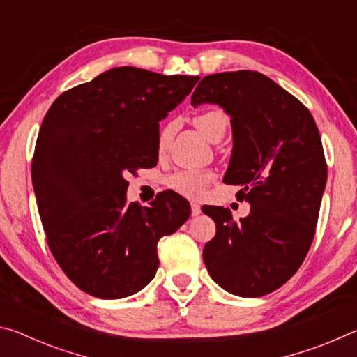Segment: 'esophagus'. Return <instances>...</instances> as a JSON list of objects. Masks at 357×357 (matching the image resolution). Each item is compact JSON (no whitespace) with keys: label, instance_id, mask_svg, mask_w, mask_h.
Masks as SVG:
<instances>
[{"label":"esophagus","instance_id":"obj_1","mask_svg":"<svg viewBox=\"0 0 357 357\" xmlns=\"http://www.w3.org/2000/svg\"><path fill=\"white\" fill-rule=\"evenodd\" d=\"M190 209H192V215H198L202 213V206L197 202L190 203Z\"/></svg>","mask_w":357,"mask_h":357}]
</instances>
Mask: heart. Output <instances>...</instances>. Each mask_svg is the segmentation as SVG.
Wrapping results in <instances>:
<instances>
[{
  "label": "heart",
  "mask_w": 357,
  "mask_h": 357,
  "mask_svg": "<svg viewBox=\"0 0 357 357\" xmlns=\"http://www.w3.org/2000/svg\"><path fill=\"white\" fill-rule=\"evenodd\" d=\"M193 124L195 128L202 132V134L208 138L209 142H220L222 137L225 135V130L228 128V116L222 110H208L193 118ZM174 132V123H170L162 128L159 134V148L165 149L170 143ZM214 174L213 172L206 170H184L174 173L173 176L168 179L172 189L178 190L184 195L189 197H198L202 195L206 189L209 183H213Z\"/></svg>",
  "instance_id": "b5f03b06"
}]
</instances>
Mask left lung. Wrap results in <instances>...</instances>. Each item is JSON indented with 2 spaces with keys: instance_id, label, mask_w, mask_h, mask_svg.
<instances>
[{
  "instance_id": "1",
  "label": "left lung",
  "mask_w": 357,
  "mask_h": 357,
  "mask_svg": "<svg viewBox=\"0 0 357 357\" xmlns=\"http://www.w3.org/2000/svg\"><path fill=\"white\" fill-rule=\"evenodd\" d=\"M190 104H217L231 118L233 149L223 183L239 185L247 217L204 206L215 236L204 245L209 275L225 291L259 298L294 275L309 252L328 179L321 137L310 112L259 72L204 77Z\"/></svg>"
}]
</instances>
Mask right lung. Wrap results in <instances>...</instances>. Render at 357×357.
<instances>
[{"mask_svg": "<svg viewBox=\"0 0 357 357\" xmlns=\"http://www.w3.org/2000/svg\"><path fill=\"white\" fill-rule=\"evenodd\" d=\"M200 77L113 68L63 93L48 108L31 178L47 243L82 291L121 299L140 291L159 268L157 243L189 219L174 192L151 206L126 198V174L154 167L159 121Z\"/></svg>", "mask_w": 357, "mask_h": 357, "instance_id": "add662e5", "label": "right lung"}]
</instances>
